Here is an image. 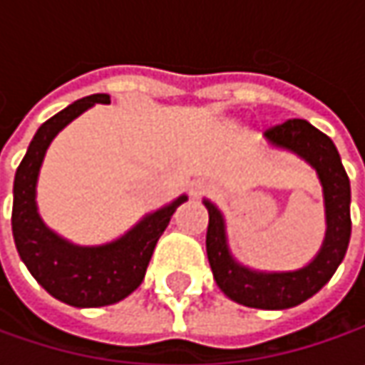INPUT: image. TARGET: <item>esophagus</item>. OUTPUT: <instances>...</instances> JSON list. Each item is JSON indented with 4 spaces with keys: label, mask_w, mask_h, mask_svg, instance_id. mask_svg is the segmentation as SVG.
Here are the masks:
<instances>
[{
    "label": "esophagus",
    "mask_w": 365,
    "mask_h": 365,
    "mask_svg": "<svg viewBox=\"0 0 365 365\" xmlns=\"http://www.w3.org/2000/svg\"><path fill=\"white\" fill-rule=\"evenodd\" d=\"M207 189H209V187H207L205 182H195L190 192H192V197H201V195H205V192H207Z\"/></svg>",
    "instance_id": "esophagus-1"
}]
</instances>
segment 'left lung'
Returning <instances> with one entry per match:
<instances>
[{"label":"left lung","instance_id":"left-lung-1","mask_svg":"<svg viewBox=\"0 0 365 365\" xmlns=\"http://www.w3.org/2000/svg\"><path fill=\"white\" fill-rule=\"evenodd\" d=\"M274 148L294 152L317 170L325 199L327 232L321 250L307 266L290 272H262L235 262L225 235V219L215 205L205 199L209 211L207 258L217 287L232 301L252 309L282 311L297 307L325 287L341 264L351 235V189L339 152L329 135L304 120H288L266 130Z\"/></svg>","mask_w":365,"mask_h":365}]
</instances>
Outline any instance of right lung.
I'll use <instances>...</instances> for the list:
<instances>
[{
    "label": "right lung",
    "instance_id": "1",
    "mask_svg": "<svg viewBox=\"0 0 365 365\" xmlns=\"http://www.w3.org/2000/svg\"><path fill=\"white\" fill-rule=\"evenodd\" d=\"M109 101V95L95 93L44 121L34 133L14 180L11 232L21 262L48 294L78 309L106 307L132 294L142 284L156 242L176 207L187 201V195H180L170 205L148 213L121 237L103 245H75L46 227L36 207V182L50 142L83 111Z\"/></svg>",
    "mask_w": 365,
    "mask_h": 365
}]
</instances>
